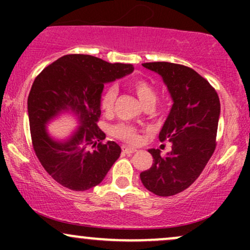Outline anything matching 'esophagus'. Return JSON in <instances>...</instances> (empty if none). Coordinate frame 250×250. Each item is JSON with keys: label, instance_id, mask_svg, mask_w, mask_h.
Returning a JSON list of instances; mask_svg holds the SVG:
<instances>
[{"label": "esophagus", "instance_id": "1", "mask_svg": "<svg viewBox=\"0 0 250 250\" xmlns=\"http://www.w3.org/2000/svg\"><path fill=\"white\" fill-rule=\"evenodd\" d=\"M122 151L125 154H134L135 151H136V149L135 148H130V147H127V146H122Z\"/></svg>", "mask_w": 250, "mask_h": 250}]
</instances>
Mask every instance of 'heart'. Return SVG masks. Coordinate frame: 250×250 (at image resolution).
<instances>
[{"label":"heart","instance_id":"heart-1","mask_svg":"<svg viewBox=\"0 0 250 250\" xmlns=\"http://www.w3.org/2000/svg\"><path fill=\"white\" fill-rule=\"evenodd\" d=\"M130 88L133 89L134 93L139 97L143 105L148 103H154L156 100V94L153 85L146 81V80H135L130 83ZM117 96V88L115 85H108L102 91L101 99H100V107L105 113H110L113 110L114 103H115ZM111 134L117 139L123 140V141L129 143H137L140 141V134L137 129L133 125H127V123H119L111 128Z\"/></svg>","mask_w":250,"mask_h":250}]
</instances>
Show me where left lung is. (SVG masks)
I'll use <instances>...</instances> for the list:
<instances>
[{
    "label": "left lung",
    "instance_id": "obj_1",
    "mask_svg": "<svg viewBox=\"0 0 250 250\" xmlns=\"http://www.w3.org/2000/svg\"><path fill=\"white\" fill-rule=\"evenodd\" d=\"M142 65L161 75L174 103L159 135L161 142L171 143V151L161 156L159 149H149L153 166L140 177L151 193L173 196L193 185L216 148L219 95L205 77L186 65L170 62Z\"/></svg>",
    "mask_w": 250,
    "mask_h": 250
}]
</instances>
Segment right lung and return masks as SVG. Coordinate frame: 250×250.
<instances>
[{"instance_id":"obj_1","label":"right lung","mask_w":250,"mask_h":250,"mask_svg":"<svg viewBox=\"0 0 250 250\" xmlns=\"http://www.w3.org/2000/svg\"><path fill=\"white\" fill-rule=\"evenodd\" d=\"M133 64L109 63L91 55L70 54L45 67L31 85L28 115L34 150L44 170L63 187L83 191L102 182L120 157L114 141L97 125L104 83L130 74ZM70 110L82 125L64 143L54 142L45 125Z\"/></svg>"}]
</instances>
